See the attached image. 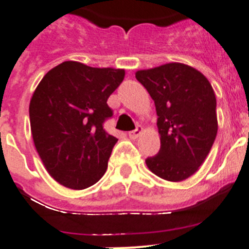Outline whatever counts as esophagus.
I'll return each mask as SVG.
<instances>
[{
	"instance_id": "34e87169",
	"label": "esophagus",
	"mask_w": 249,
	"mask_h": 249,
	"mask_svg": "<svg viewBox=\"0 0 249 249\" xmlns=\"http://www.w3.org/2000/svg\"><path fill=\"white\" fill-rule=\"evenodd\" d=\"M141 133H142V127L138 126L135 130H133V131H130V133H129V138L130 139H138L139 136L141 135Z\"/></svg>"
}]
</instances>
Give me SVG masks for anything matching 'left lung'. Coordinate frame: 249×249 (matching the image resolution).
Masks as SVG:
<instances>
[{
  "label": "left lung",
  "instance_id": "obj_1",
  "mask_svg": "<svg viewBox=\"0 0 249 249\" xmlns=\"http://www.w3.org/2000/svg\"><path fill=\"white\" fill-rule=\"evenodd\" d=\"M135 77L155 103L160 151L145 160L163 180L189 178L207 158L217 135L216 95L207 78L182 63L138 71Z\"/></svg>",
  "mask_w": 249,
  "mask_h": 249
}]
</instances>
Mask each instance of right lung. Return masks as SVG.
I'll list each match as a JSON object with an SVG mask.
<instances>
[{
  "label": "right lung",
  "instance_id": "right-lung-1",
  "mask_svg": "<svg viewBox=\"0 0 249 249\" xmlns=\"http://www.w3.org/2000/svg\"><path fill=\"white\" fill-rule=\"evenodd\" d=\"M124 69L63 62L47 73L30 103L31 131L49 175L68 189L83 190L103 178L118 139L103 124L113 116L107 102Z\"/></svg>",
  "mask_w": 249,
  "mask_h": 249
}]
</instances>
